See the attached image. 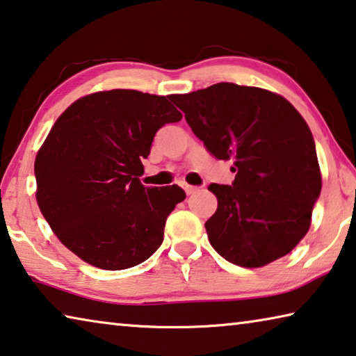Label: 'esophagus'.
<instances>
[{
  "label": "esophagus",
  "instance_id": "1",
  "mask_svg": "<svg viewBox=\"0 0 356 356\" xmlns=\"http://www.w3.org/2000/svg\"><path fill=\"white\" fill-rule=\"evenodd\" d=\"M182 188L185 190V193L187 195H193L196 190H198V187H195V185H188L187 182H182Z\"/></svg>",
  "mask_w": 356,
  "mask_h": 356
}]
</instances>
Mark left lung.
I'll use <instances>...</instances> for the list:
<instances>
[{
  "label": "left lung",
  "mask_w": 356,
  "mask_h": 356,
  "mask_svg": "<svg viewBox=\"0 0 356 356\" xmlns=\"http://www.w3.org/2000/svg\"><path fill=\"white\" fill-rule=\"evenodd\" d=\"M174 99L206 149L234 161L233 184L209 185L218 201L204 225L211 245L242 268L290 253L321 191L314 136L300 112L280 95L229 82Z\"/></svg>",
  "instance_id": "1"
}]
</instances>
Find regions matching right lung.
Returning a JSON list of instances; mask_svg holds the SVG:
<instances>
[{
    "label": "right lung",
    "instance_id": "1",
    "mask_svg": "<svg viewBox=\"0 0 356 356\" xmlns=\"http://www.w3.org/2000/svg\"><path fill=\"white\" fill-rule=\"evenodd\" d=\"M176 95L109 90L87 95L58 117L35 161L36 200L61 244L107 270L145 261L185 191L138 179L152 140L182 114Z\"/></svg>",
    "mask_w": 356,
    "mask_h": 356
}]
</instances>
